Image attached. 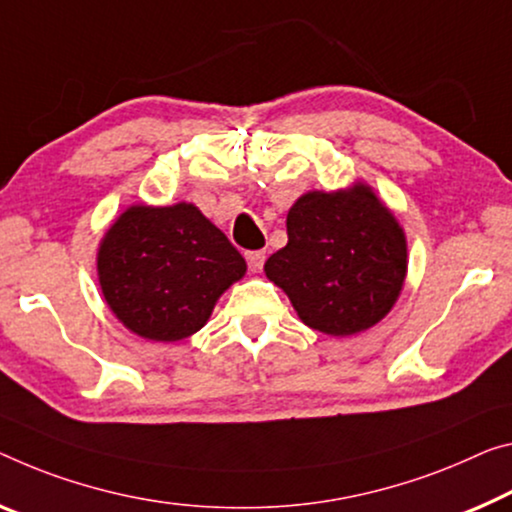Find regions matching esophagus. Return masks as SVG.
Here are the masks:
<instances>
[{"label": "esophagus", "mask_w": 512, "mask_h": 512, "mask_svg": "<svg viewBox=\"0 0 512 512\" xmlns=\"http://www.w3.org/2000/svg\"><path fill=\"white\" fill-rule=\"evenodd\" d=\"M245 258H247V265H249L251 272H261L263 270L265 251H261V249H258V251H247Z\"/></svg>", "instance_id": "1"}]
</instances>
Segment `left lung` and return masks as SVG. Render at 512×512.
Segmentation results:
<instances>
[{"instance_id": "8db88e82", "label": "left lung", "mask_w": 512, "mask_h": 512, "mask_svg": "<svg viewBox=\"0 0 512 512\" xmlns=\"http://www.w3.org/2000/svg\"><path fill=\"white\" fill-rule=\"evenodd\" d=\"M288 245L265 263L304 325L350 336L373 327L398 300L405 235L371 187L309 192L288 212Z\"/></svg>"}]
</instances>
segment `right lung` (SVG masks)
<instances>
[{"label": "right lung", "instance_id": "right-lung-1", "mask_svg": "<svg viewBox=\"0 0 512 512\" xmlns=\"http://www.w3.org/2000/svg\"><path fill=\"white\" fill-rule=\"evenodd\" d=\"M245 272L240 251L192 203L128 208L98 251L109 309L151 341L199 332L219 295Z\"/></svg>", "mask_w": 512, "mask_h": 512}]
</instances>
